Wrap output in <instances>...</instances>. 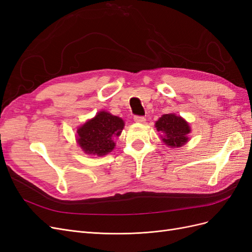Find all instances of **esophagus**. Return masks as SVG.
<instances>
[{
  "instance_id": "1",
  "label": "esophagus",
  "mask_w": 252,
  "mask_h": 252,
  "mask_svg": "<svg viewBox=\"0 0 252 252\" xmlns=\"http://www.w3.org/2000/svg\"><path fill=\"white\" fill-rule=\"evenodd\" d=\"M133 120L135 123H144V122L146 121V119H145L144 117H141V116H134Z\"/></svg>"
}]
</instances>
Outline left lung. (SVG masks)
<instances>
[{
    "instance_id": "left-lung-1",
    "label": "left lung",
    "mask_w": 252,
    "mask_h": 252,
    "mask_svg": "<svg viewBox=\"0 0 252 252\" xmlns=\"http://www.w3.org/2000/svg\"><path fill=\"white\" fill-rule=\"evenodd\" d=\"M156 128L158 132H162V141L165 145L171 148L185 145L189 140L188 134L191 131L187 122L174 113L163 114L156 122Z\"/></svg>"
}]
</instances>
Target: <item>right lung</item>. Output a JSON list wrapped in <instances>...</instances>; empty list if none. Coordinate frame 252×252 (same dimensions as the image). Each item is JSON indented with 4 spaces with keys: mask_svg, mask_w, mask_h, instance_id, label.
I'll list each match as a JSON object with an SVG mask.
<instances>
[{
    "mask_svg": "<svg viewBox=\"0 0 252 252\" xmlns=\"http://www.w3.org/2000/svg\"><path fill=\"white\" fill-rule=\"evenodd\" d=\"M124 121L106 111L97 112L78 129L77 141L87 155L102 157L113 150L114 138L120 136L124 128Z\"/></svg>",
    "mask_w": 252,
    "mask_h": 252,
    "instance_id": "right-lung-1",
    "label": "right lung"
}]
</instances>
